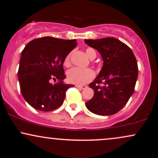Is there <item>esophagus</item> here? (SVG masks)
Masks as SVG:
<instances>
[{
	"instance_id": "esophagus-1",
	"label": "esophagus",
	"mask_w": 158,
	"mask_h": 158,
	"mask_svg": "<svg viewBox=\"0 0 158 158\" xmlns=\"http://www.w3.org/2000/svg\"><path fill=\"white\" fill-rule=\"evenodd\" d=\"M76 87L78 88H80V89H85V88H87V86H85V85H76Z\"/></svg>"
}]
</instances>
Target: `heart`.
Masks as SVG:
<instances>
[{
  "instance_id": "obj_1",
  "label": "heart",
  "mask_w": 158,
  "mask_h": 158,
  "mask_svg": "<svg viewBox=\"0 0 158 158\" xmlns=\"http://www.w3.org/2000/svg\"><path fill=\"white\" fill-rule=\"evenodd\" d=\"M86 55L90 59H95L97 56L94 49L88 48L85 50ZM64 65L65 67H69L70 65V55H68L65 57L64 60ZM95 77L94 70L90 68H73L67 72V78L70 82L76 85H84L89 82Z\"/></svg>"
}]
</instances>
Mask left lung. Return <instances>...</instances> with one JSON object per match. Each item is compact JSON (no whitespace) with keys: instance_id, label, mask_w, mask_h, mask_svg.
I'll use <instances>...</instances> for the list:
<instances>
[{"instance_id":"8db88e82","label":"left lung","mask_w":158,"mask_h":158,"mask_svg":"<svg viewBox=\"0 0 158 158\" xmlns=\"http://www.w3.org/2000/svg\"><path fill=\"white\" fill-rule=\"evenodd\" d=\"M85 42L97 50L103 60L102 70L89 85L94 95L85 106L98 115H113L126 106L135 91L138 76L136 58L129 47L115 38L85 39Z\"/></svg>"}]
</instances>
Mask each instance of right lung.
I'll return each instance as SVG.
<instances>
[{
    "label": "right lung",
    "mask_w": 158,
    "mask_h": 158,
    "mask_svg": "<svg viewBox=\"0 0 158 158\" xmlns=\"http://www.w3.org/2000/svg\"><path fill=\"white\" fill-rule=\"evenodd\" d=\"M77 40L42 37L32 40L21 52L18 77L23 98L32 108L51 111L62 105L66 91L63 63L77 47ZM58 80L53 85L50 81Z\"/></svg>",
    "instance_id": "obj_1"
}]
</instances>
